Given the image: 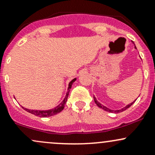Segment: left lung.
Masks as SVG:
<instances>
[{
	"instance_id": "left-lung-1",
	"label": "left lung",
	"mask_w": 155,
	"mask_h": 155,
	"mask_svg": "<svg viewBox=\"0 0 155 155\" xmlns=\"http://www.w3.org/2000/svg\"><path fill=\"white\" fill-rule=\"evenodd\" d=\"M133 42V41H132ZM133 44H134V42H133ZM134 48H135V49H137V48H136V46H135V45H134ZM94 102H95V104H97V106H98V107H100V108H101V109H104V110H105V111H109V112H114V113H119V112H122V111H125L126 110V109H127L128 108H129L130 107V106H131V105H132L133 104H134V101H134V102H132V103H131V104H129V105H127V106H125L124 108H123V109H121L120 110H115V111H113V110H111V109H108L107 107H106V106H104V105H102V104H100L99 102H97V100H96V98H95V97H94Z\"/></svg>"
}]
</instances>
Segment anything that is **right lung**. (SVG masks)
<instances>
[{
  "instance_id": "add662e5",
  "label": "right lung",
  "mask_w": 155,
  "mask_h": 155,
  "mask_svg": "<svg viewBox=\"0 0 155 155\" xmlns=\"http://www.w3.org/2000/svg\"><path fill=\"white\" fill-rule=\"evenodd\" d=\"M76 81V78L73 79L72 81L69 83V87H68V91L66 92V95L65 97L64 101L61 102V104H60L58 106H56L54 109H49V110H45V111H40V110H31V109H26V108L23 107V109H24V110H26L28 112L31 113V114H34V115L38 116V117H50V116H53L54 114H58V113L61 112L63 109H64L65 104H66V101H67L68 96H69V91H70V89L71 88V85H72L73 83Z\"/></svg>"
}]
</instances>
